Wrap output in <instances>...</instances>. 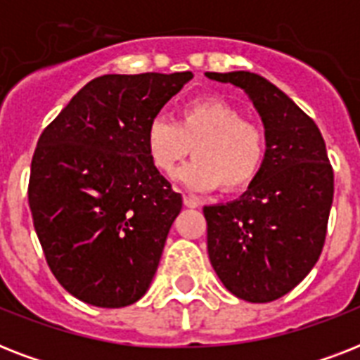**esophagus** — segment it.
I'll return each mask as SVG.
<instances>
[{"mask_svg": "<svg viewBox=\"0 0 360 360\" xmlns=\"http://www.w3.org/2000/svg\"><path fill=\"white\" fill-rule=\"evenodd\" d=\"M183 203H185V207H191V209H196L200 205L196 198H191V196H183Z\"/></svg>", "mask_w": 360, "mask_h": 360, "instance_id": "obj_1", "label": "esophagus"}]
</instances>
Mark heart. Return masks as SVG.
I'll use <instances>...</instances> for the list:
<instances>
[{
    "label": "heart",
    "instance_id": "b5f03b06",
    "mask_svg": "<svg viewBox=\"0 0 360 360\" xmlns=\"http://www.w3.org/2000/svg\"><path fill=\"white\" fill-rule=\"evenodd\" d=\"M191 162L177 179L191 191L220 186L224 192L243 191L256 179L267 157V136L259 124L224 98H196L181 106L177 120L155 117L146 132L149 162L158 174H174L191 153Z\"/></svg>",
    "mask_w": 360,
    "mask_h": 360
}]
</instances>
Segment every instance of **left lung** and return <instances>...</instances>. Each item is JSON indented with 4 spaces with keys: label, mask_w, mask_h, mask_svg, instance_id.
<instances>
[{
    "label": "left lung",
    "mask_w": 360,
    "mask_h": 360,
    "mask_svg": "<svg viewBox=\"0 0 360 360\" xmlns=\"http://www.w3.org/2000/svg\"><path fill=\"white\" fill-rule=\"evenodd\" d=\"M205 76L243 89L267 136V157L246 192L203 207L209 259L230 293L271 302L312 271L323 248L335 194L323 136L263 76L248 70Z\"/></svg>",
    "instance_id": "8db88e82"
}]
</instances>
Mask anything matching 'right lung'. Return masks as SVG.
Returning <instances> with one entry per match:
<instances>
[{
  "label": "right lung",
  "instance_id": "add662e5",
  "mask_svg": "<svg viewBox=\"0 0 360 360\" xmlns=\"http://www.w3.org/2000/svg\"><path fill=\"white\" fill-rule=\"evenodd\" d=\"M192 72L104 75L82 87L39 138L30 209L58 282L121 308L146 295L183 200L147 157V127Z\"/></svg>",
  "mask_w": 360,
  "mask_h": 360
}]
</instances>
